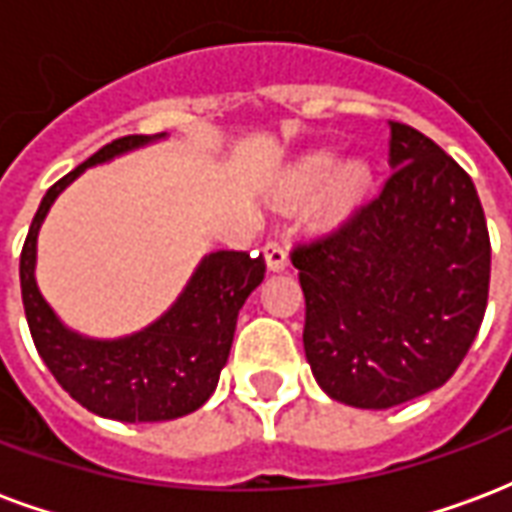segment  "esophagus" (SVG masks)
<instances>
[{
  "instance_id": "1",
  "label": "esophagus",
  "mask_w": 512,
  "mask_h": 512,
  "mask_svg": "<svg viewBox=\"0 0 512 512\" xmlns=\"http://www.w3.org/2000/svg\"><path fill=\"white\" fill-rule=\"evenodd\" d=\"M263 255H266V266L268 271H285L288 268V249L279 244V241H268L266 249H263Z\"/></svg>"
}]
</instances>
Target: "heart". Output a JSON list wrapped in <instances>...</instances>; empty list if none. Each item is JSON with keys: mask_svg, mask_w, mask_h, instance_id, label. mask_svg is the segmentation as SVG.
Here are the masks:
<instances>
[{"mask_svg": "<svg viewBox=\"0 0 512 512\" xmlns=\"http://www.w3.org/2000/svg\"><path fill=\"white\" fill-rule=\"evenodd\" d=\"M373 169L365 158H345L337 164V158L329 150H318L304 156L293 169L279 180V200H299L310 194L315 186H323L321 197L315 202V219L318 222H337L345 213L362 200V194L370 186Z\"/></svg>", "mask_w": 512, "mask_h": 512, "instance_id": "heart-1", "label": "heart"}]
</instances>
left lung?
Here are the masks:
<instances>
[{
    "instance_id": "1",
    "label": "left lung",
    "mask_w": 512,
    "mask_h": 512,
    "mask_svg": "<svg viewBox=\"0 0 512 512\" xmlns=\"http://www.w3.org/2000/svg\"><path fill=\"white\" fill-rule=\"evenodd\" d=\"M389 131L381 194L290 255L312 376L356 408L400 406L447 384L480 332L491 279L472 178L417 128Z\"/></svg>"
}]
</instances>
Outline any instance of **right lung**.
<instances>
[{
  "mask_svg": "<svg viewBox=\"0 0 512 512\" xmlns=\"http://www.w3.org/2000/svg\"><path fill=\"white\" fill-rule=\"evenodd\" d=\"M164 136L115 139L57 180L40 202L21 249V299L40 359L76 403L117 422H164L197 411L213 395L227 365L238 312L266 277L263 255L211 252L161 318L117 340L73 332L43 299L35 279L38 233L54 200L87 167L106 164Z\"/></svg>",
  "mask_w": 512,
  "mask_h": 512,
  "instance_id": "obj_1",
  "label": "right lung"
}]
</instances>
